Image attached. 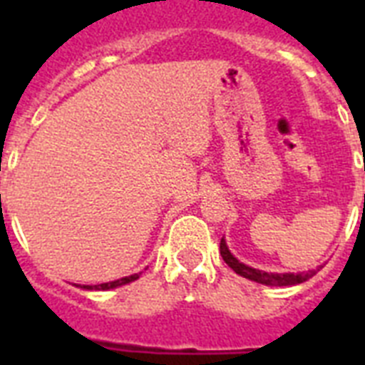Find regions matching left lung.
<instances>
[{
	"label": "left lung",
	"instance_id": "1",
	"mask_svg": "<svg viewBox=\"0 0 365 365\" xmlns=\"http://www.w3.org/2000/svg\"><path fill=\"white\" fill-rule=\"evenodd\" d=\"M220 254H222L223 261H225V263H227V265L237 272V274L248 278V280H254V282L265 284V286H295V284L305 282V280H309V278L314 274V271L297 272V274H294V272H284V274H278V272H265V271H257V269H252V267L240 263L237 257H233V254L229 252L227 244H225V240L223 239L222 242H220Z\"/></svg>",
	"mask_w": 365,
	"mask_h": 365
}]
</instances>
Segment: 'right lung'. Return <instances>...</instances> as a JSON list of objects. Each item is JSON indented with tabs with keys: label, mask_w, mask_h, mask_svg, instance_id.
Wrapping results in <instances>:
<instances>
[{
	"label": "right lung",
	"mask_w": 365,
	"mask_h": 365,
	"mask_svg": "<svg viewBox=\"0 0 365 365\" xmlns=\"http://www.w3.org/2000/svg\"><path fill=\"white\" fill-rule=\"evenodd\" d=\"M140 278V274H130V277L119 278V280H113V282H106V284H98V286H83L85 289H110V288H117V286H123V284H128L132 280H136Z\"/></svg>",
	"instance_id": "obj_1"
}]
</instances>
